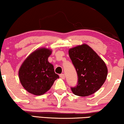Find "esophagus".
I'll return each instance as SVG.
<instances>
[{
    "mask_svg": "<svg viewBox=\"0 0 124 124\" xmlns=\"http://www.w3.org/2000/svg\"><path fill=\"white\" fill-rule=\"evenodd\" d=\"M60 77L61 78H62V79H65V75H64V74H60Z\"/></svg>",
    "mask_w": 124,
    "mask_h": 124,
    "instance_id": "esophagus-1",
    "label": "esophagus"
}]
</instances>
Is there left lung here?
I'll use <instances>...</instances> for the list:
<instances>
[{
    "label": "left lung",
    "mask_w": 124,
    "mask_h": 124,
    "mask_svg": "<svg viewBox=\"0 0 124 124\" xmlns=\"http://www.w3.org/2000/svg\"><path fill=\"white\" fill-rule=\"evenodd\" d=\"M76 70L78 82L71 89L74 94L88 96L101 88L107 76L105 62L88 45L84 44L68 51Z\"/></svg>",
    "instance_id": "obj_1"
}]
</instances>
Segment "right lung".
<instances>
[{"label":"right lung","mask_w":124,"mask_h":124,"mask_svg":"<svg viewBox=\"0 0 124 124\" xmlns=\"http://www.w3.org/2000/svg\"><path fill=\"white\" fill-rule=\"evenodd\" d=\"M52 50L40 48L29 56L19 70L20 82L25 89L35 95H42L59 78L53 65L48 62Z\"/></svg>","instance_id":"1"}]
</instances>
